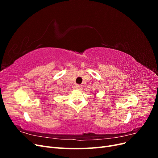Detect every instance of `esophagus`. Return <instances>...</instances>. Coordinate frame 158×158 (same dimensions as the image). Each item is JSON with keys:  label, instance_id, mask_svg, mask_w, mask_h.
<instances>
[{"label": "esophagus", "instance_id": "esophagus-1", "mask_svg": "<svg viewBox=\"0 0 158 158\" xmlns=\"http://www.w3.org/2000/svg\"><path fill=\"white\" fill-rule=\"evenodd\" d=\"M82 88V86L81 85H76V89H78V90H81Z\"/></svg>", "mask_w": 158, "mask_h": 158}]
</instances>
